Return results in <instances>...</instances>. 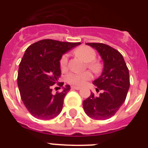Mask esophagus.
I'll list each match as a JSON object with an SVG mask.
<instances>
[{"label": "esophagus", "mask_w": 148, "mask_h": 148, "mask_svg": "<svg viewBox=\"0 0 148 148\" xmlns=\"http://www.w3.org/2000/svg\"><path fill=\"white\" fill-rule=\"evenodd\" d=\"M71 89H74V90H80L81 88H80V87H77V86H72Z\"/></svg>", "instance_id": "esophagus-1"}]
</instances>
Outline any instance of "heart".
Listing matches in <instances>:
<instances>
[{"mask_svg":"<svg viewBox=\"0 0 148 148\" xmlns=\"http://www.w3.org/2000/svg\"><path fill=\"white\" fill-rule=\"evenodd\" d=\"M74 53L79 58L83 59L84 61L88 63V67L91 69L94 72H98L100 71V64L97 62L93 61L96 58V52L93 48L88 46H82L77 48L74 51ZM68 62V56L64 54L61 57L60 60V66L62 71H66ZM92 77V75L89 71H84L82 73L77 72H71L66 77V81L68 84L71 85L81 86L85 83L86 81L90 80Z\"/></svg>","mask_w":148,"mask_h":148,"instance_id":"obj_1","label":"heart"}]
</instances>
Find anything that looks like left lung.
I'll use <instances>...</instances> for the list:
<instances>
[{
  "label": "left lung",
  "instance_id": "left-lung-1",
  "mask_svg": "<svg viewBox=\"0 0 148 148\" xmlns=\"http://www.w3.org/2000/svg\"><path fill=\"white\" fill-rule=\"evenodd\" d=\"M97 51L103 61V69L98 78L93 81L99 96L90 93L83 101L88 116L95 120H106L116 114L125 101L130 88L129 71L119 51L102 43H88Z\"/></svg>",
  "mask_w": 148,
  "mask_h": 148
}]
</instances>
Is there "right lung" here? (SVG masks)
<instances>
[{
  "label": "right lung",
  "instance_id": "add662e5",
  "mask_svg": "<svg viewBox=\"0 0 148 148\" xmlns=\"http://www.w3.org/2000/svg\"><path fill=\"white\" fill-rule=\"evenodd\" d=\"M81 43L45 39L29 46L19 64L17 85L23 103L31 115L41 120L53 119L62 110L64 99L71 89L66 85L60 92L52 93L60 77L62 55Z\"/></svg>",
  "mask_w": 148,
  "mask_h": 148
}]
</instances>
